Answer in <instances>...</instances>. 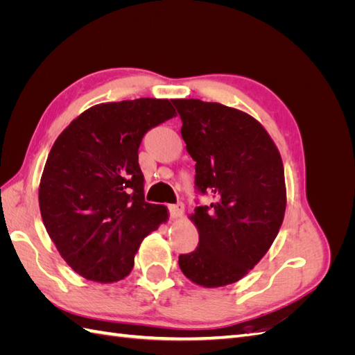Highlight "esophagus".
I'll return each mask as SVG.
<instances>
[{"mask_svg":"<svg viewBox=\"0 0 355 355\" xmlns=\"http://www.w3.org/2000/svg\"><path fill=\"white\" fill-rule=\"evenodd\" d=\"M168 214H170L171 219L182 218V214H184V206H182V202L170 204V206H168Z\"/></svg>","mask_w":355,"mask_h":355,"instance_id":"1","label":"esophagus"}]
</instances>
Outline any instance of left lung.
<instances>
[{"label": "left lung", "mask_w": 355, "mask_h": 355, "mask_svg": "<svg viewBox=\"0 0 355 355\" xmlns=\"http://www.w3.org/2000/svg\"><path fill=\"white\" fill-rule=\"evenodd\" d=\"M180 133L196 161V192L213 202L198 206L194 252L179 266L191 282L220 287L239 282L259 262L286 211L283 161L254 118L220 103L175 99Z\"/></svg>", "instance_id": "left-lung-1"}]
</instances>
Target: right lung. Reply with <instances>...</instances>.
Masks as SVG:
<instances>
[{
	"instance_id": "add662e5",
	"label": "right lung",
	"mask_w": 355,
	"mask_h": 355,
	"mask_svg": "<svg viewBox=\"0 0 355 355\" xmlns=\"http://www.w3.org/2000/svg\"><path fill=\"white\" fill-rule=\"evenodd\" d=\"M176 116L167 99L101 103L60 133L40 184L42 222L75 272L99 283L132 271L146 235L167 209L145 201L139 146L151 128Z\"/></svg>"
}]
</instances>
